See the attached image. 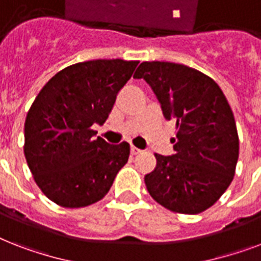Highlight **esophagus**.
Masks as SVG:
<instances>
[{
	"label": "esophagus",
	"instance_id": "esophagus-1",
	"mask_svg": "<svg viewBox=\"0 0 261 261\" xmlns=\"http://www.w3.org/2000/svg\"><path fill=\"white\" fill-rule=\"evenodd\" d=\"M139 153H142V150H141L139 147H137L133 145V146H131V154L135 155V154H139Z\"/></svg>",
	"mask_w": 261,
	"mask_h": 261
}]
</instances>
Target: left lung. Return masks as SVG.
I'll list each match as a JSON object with an SVG mask.
<instances>
[{"label": "left lung", "mask_w": 261, "mask_h": 261, "mask_svg": "<svg viewBox=\"0 0 261 261\" xmlns=\"http://www.w3.org/2000/svg\"><path fill=\"white\" fill-rule=\"evenodd\" d=\"M134 79L150 85L165 119L176 122V153H154L155 168L145 174L149 194L173 213H203L230 186L239 160L234 115L225 94L211 77L178 63L142 62Z\"/></svg>", "instance_id": "obj_1"}]
</instances>
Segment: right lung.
I'll list each match as a JSON object with an SVG mask.
<instances>
[{
    "label": "right lung",
    "instance_id": "right-lung-1",
    "mask_svg": "<svg viewBox=\"0 0 261 261\" xmlns=\"http://www.w3.org/2000/svg\"><path fill=\"white\" fill-rule=\"evenodd\" d=\"M138 61L94 59L58 71L32 102L24 124V154L35 182L66 208L101 200L128 161L130 145L93 138Z\"/></svg>",
    "mask_w": 261,
    "mask_h": 261
}]
</instances>
